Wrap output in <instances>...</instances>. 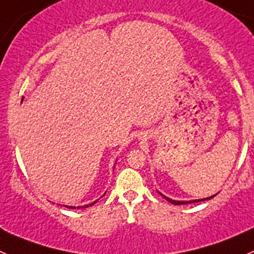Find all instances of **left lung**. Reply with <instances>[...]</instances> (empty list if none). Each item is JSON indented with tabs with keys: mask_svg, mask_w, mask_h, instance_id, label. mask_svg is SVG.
<instances>
[{
	"mask_svg": "<svg viewBox=\"0 0 254 254\" xmlns=\"http://www.w3.org/2000/svg\"><path fill=\"white\" fill-rule=\"evenodd\" d=\"M166 198V196H165ZM212 196H210V198H206V199H211ZM167 199L168 201H170V203H172V204H175V205H181V204H190V203H194V201H198V200H191V201H176V200H172V199H168V198H166ZM200 200H205V199H200ZM199 200V201H200Z\"/></svg>",
	"mask_w": 254,
	"mask_h": 254,
	"instance_id": "left-lung-1",
	"label": "left lung"
}]
</instances>
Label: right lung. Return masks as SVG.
Masks as SVG:
<instances>
[{"mask_svg":"<svg viewBox=\"0 0 254 254\" xmlns=\"http://www.w3.org/2000/svg\"><path fill=\"white\" fill-rule=\"evenodd\" d=\"M94 203H96V201H94ZM94 203H92V204H91V205H93V204H94ZM87 206H89V205H87ZM67 207H71V206H67ZM72 209H75V207H72Z\"/></svg>","mask_w":254,"mask_h":254,"instance_id":"1","label":"right lung"}]
</instances>
